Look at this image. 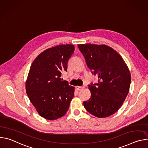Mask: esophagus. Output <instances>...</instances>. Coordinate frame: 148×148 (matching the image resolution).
Segmentation results:
<instances>
[{
    "mask_svg": "<svg viewBox=\"0 0 148 148\" xmlns=\"http://www.w3.org/2000/svg\"><path fill=\"white\" fill-rule=\"evenodd\" d=\"M75 88H76V89H77V90H78V91H80V90H81L82 89L84 88L83 87H79V86H76Z\"/></svg>",
    "mask_w": 148,
    "mask_h": 148,
    "instance_id": "esophagus-1",
    "label": "esophagus"
}]
</instances>
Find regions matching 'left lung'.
<instances>
[{"label": "left lung", "instance_id": "8db88e82", "mask_svg": "<svg viewBox=\"0 0 148 148\" xmlns=\"http://www.w3.org/2000/svg\"><path fill=\"white\" fill-rule=\"evenodd\" d=\"M92 74L99 79L88 85L91 95L84 106L98 118L108 117L122 106L130 91L131 81L129 69L122 57L105 45H78Z\"/></svg>", "mask_w": 148, "mask_h": 148}]
</instances>
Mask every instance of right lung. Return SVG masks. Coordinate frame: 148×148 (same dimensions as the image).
<instances>
[{"label": "right lung", "instance_id": "1", "mask_svg": "<svg viewBox=\"0 0 148 148\" xmlns=\"http://www.w3.org/2000/svg\"><path fill=\"white\" fill-rule=\"evenodd\" d=\"M73 45H61L41 53L33 61L26 81L27 96L38 114L57 119L67 112L74 97V87L61 81L68 61L74 51Z\"/></svg>", "mask_w": 148, "mask_h": 148}]
</instances>
